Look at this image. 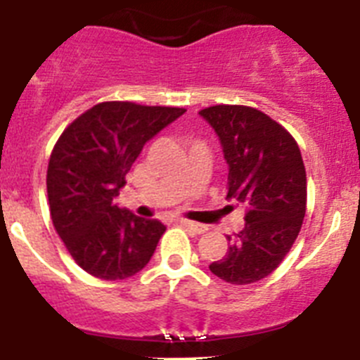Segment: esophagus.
<instances>
[{"instance_id": "34e87169", "label": "esophagus", "mask_w": 360, "mask_h": 360, "mask_svg": "<svg viewBox=\"0 0 360 360\" xmlns=\"http://www.w3.org/2000/svg\"><path fill=\"white\" fill-rule=\"evenodd\" d=\"M176 221H178V224H180V225H184V227H186V229H189V231L196 232V234H203V232L207 231V229H205V225H202V224H196V221H191V219H186V218H178Z\"/></svg>"}]
</instances>
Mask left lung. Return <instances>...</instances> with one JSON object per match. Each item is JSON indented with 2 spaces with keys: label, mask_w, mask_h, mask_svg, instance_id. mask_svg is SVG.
Masks as SVG:
<instances>
[{
  "label": "left lung",
  "mask_w": 360,
  "mask_h": 360,
  "mask_svg": "<svg viewBox=\"0 0 360 360\" xmlns=\"http://www.w3.org/2000/svg\"><path fill=\"white\" fill-rule=\"evenodd\" d=\"M200 115L218 135L229 164L227 200L243 203L245 227L209 269L231 285L272 274L292 249L307 212V171L294 136L263 111L240 104Z\"/></svg>",
  "instance_id": "obj_1"
}]
</instances>
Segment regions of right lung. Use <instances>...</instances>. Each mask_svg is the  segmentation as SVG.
<instances>
[{
	"mask_svg": "<svg viewBox=\"0 0 360 360\" xmlns=\"http://www.w3.org/2000/svg\"><path fill=\"white\" fill-rule=\"evenodd\" d=\"M184 108L108 101L86 110L56 142L46 171L50 216L73 262L106 281L141 272L165 225L115 205L149 139Z\"/></svg>",
	"mask_w": 360,
	"mask_h": 360,
	"instance_id": "right-lung-1",
	"label": "right lung"
}]
</instances>
